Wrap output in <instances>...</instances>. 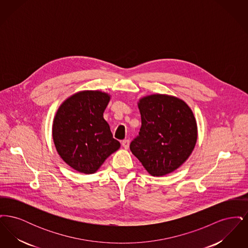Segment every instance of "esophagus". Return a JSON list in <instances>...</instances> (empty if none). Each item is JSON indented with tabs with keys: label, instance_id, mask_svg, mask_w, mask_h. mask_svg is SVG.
Wrapping results in <instances>:
<instances>
[{
	"label": "esophagus",
	"instance_id": "esophagus-1",
	"mask_svg": "<svg viewBox=\"0 0 248 248\" xmlns=\"http://www.w3.org/2000/svg\"><path fill=\"white\" fill-rule=\"evenodd\" d=\"M122 146L124 148V149H128L129 147V140H124L122 141Z\"/></svg>",
	"mask_w": 248,
	"mask_h": 248
}]
</instances>
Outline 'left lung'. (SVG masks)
<instances>
[{
	"instance_id": "8db88e82",
	"label": "left lung",
	"mask_w": 248,
	"mask_h": 248,
	"mask_svg": "<svg viewBox=\"0 0 248 248\" xmlns=\"http://www.w3.org/2000/svg\"><path fill=\"white\" fill-rule=\"evenodd\" d=\"M141 127L130 150L145 169L156 177L175 171L191 154L197 124L189 107L166 94H152L139 102Z\"/></svg>"
}]
</instances>
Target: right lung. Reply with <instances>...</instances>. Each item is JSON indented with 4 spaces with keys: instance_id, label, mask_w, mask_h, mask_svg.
Returning a JSON list of instances; mask_svg holds the SVG:
<instances>
[{
    "instance_id": "right-lung-1",
    "label": "right lung",
    "mask_w": 248,
    "mask_h": 248,
    "mask_svg": "<svg viewBox=\"0 0 248 248\" xmlns=\"http://www.w3.org/2000/svg\"><path fill=\"white\" fill-rule=\"evenodd\" d=\"M109 95L83 91L59 107L53 124V140L66 164L83 174H93L120 148L103 112Z\"/></svg>"
}]
</instances>
